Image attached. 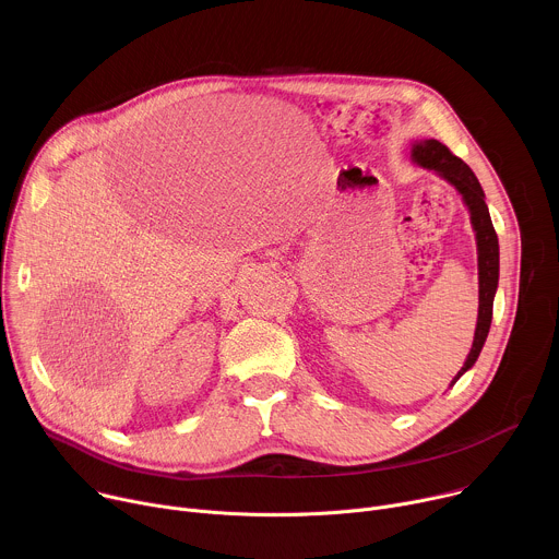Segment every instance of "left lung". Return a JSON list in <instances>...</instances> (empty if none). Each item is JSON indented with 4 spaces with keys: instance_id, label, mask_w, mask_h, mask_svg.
<instances>
[{
    "instance_id": "8db88e82",
    "label": "left lung",
    "mask_w": 559,
    "mask_h": 559,
    "mask_svg": "<svg viewBox=\"0 0 559 559\" xmlns=\"http://www.w3.org/2000/svg\"><path fill=\"white\" fill-rule=\"evenodd\" d=\"M412 156L420 168L438 173L442 179H447L462 194V201L466 203L468 214H471V225L475 229L477 281H480V307H477V325H475V336H473L471 352H468L462 369L457 371V376L451 382V384H455V380L475 365V360H477V356H480V352L485 347V341L489 336L491 318H493V296H496V289H498V278H500L498 234L493 229L489 207L485 203L483 186H480V181L475 179V175L471 173V168L462 162V158H457L444 143H440L436 139H425V141L414 143Z\"/></svg>"
}]
</instances>
